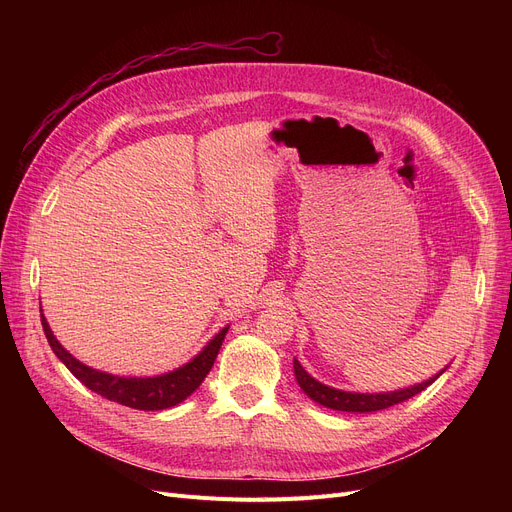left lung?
Here are the masks:
<instances>
[{"mask_svg": "<svg viewBox=\"0 0 512 512\" xmlns=\"http://www.w3.org/2000/svg\"><path fill=\"white\" fill-rule=\"evenodd\" d=\"M442 373H444V369L438 375H434V378H429L427 382H421L411 388H402V390H394V392H380V394H361V392L336 390L332 386L317 382L303 369V365L294 359V375H297V382H299L301 390L311 400L319 402V405H324L326 409L346 411V413H373V411L394 407V405H398V402H405L411 396L423 392L429 384H434Z\"/></svg>", "mask_w": 512, "mask_h": 512, "instance_id": "obj_1", "label": "left lung"}]
</instances>
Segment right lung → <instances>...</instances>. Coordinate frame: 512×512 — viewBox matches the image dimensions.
I'll use <instances>...</instances> for the list:
<instances>
[{
  "instance_id": "right-lung-1",
  "label": "right lung",
  "mask_w": 512,
  "mask_h": 512,
  "mask_svg": "<svg viewBox=\"0 0 512 512\" xmlns=\"http://www.w3.org/2000/svg\"><path fill=\"white\" fill-rule=\"evenodd\" d=\"M41 324H43V332L51 346V351L56 353V357L70 369V373L76 380H80L89 390L101 394L107 400L120 402L124 407L139 409V411L170 409V407H176L178 402H182L186 396H191L207 378V373L213 367V361L218 357L220 346L228 332V328L220 330L207 342V346L195 359H191L186 365L170 373L155 375V378H120V375L97 371L74 359L58 342V338L53 336L47 319L43 317V309H41Z\"/></svg>"
}]
</instances>
